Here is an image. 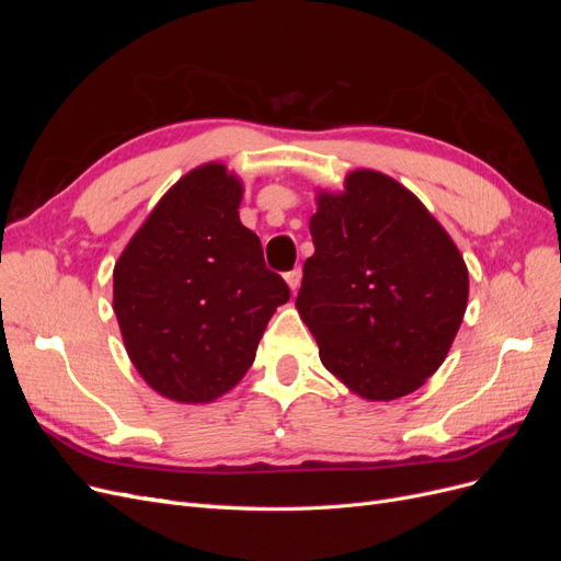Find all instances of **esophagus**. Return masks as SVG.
<instances>
[{
  "mask_svg": "<svg viewBox=\"0 0 561 561\" xmlns=\"http://www.w3.org/2000/svg\"><path fill=\"white\" fill-rule=\"evenodd\" d=\"M285 283L290 285V290H293V293H297V290H299V285H301V268L287 271V274H285Z\"/></svg>",
  "mask_w": 561,
  "mask_h": 561,
  "instance_id": "34e87169",
  "label": "esophagus"
}]
</instances>
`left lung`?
I'll list each match as a JSON object with an SVG mask.
<instances>
[{
    "label": "left lung",
    "instance_id": "8db88e82",
    "mask_svg": "<svg viewBox=\"0 0 561 561\" xmlns=\"http://www.w3.org/2000/svg\"><path fill=\"white\" fill-rule=\"evenodd\" d=\"M316 252L295 307L320 363L351 393L388 402L445 363L468 307V266L445 227L398 180L351 171L316 192Z\"/></svg>",
    "mask_w": 561,
    "mask_h": 561
}]
</instances>
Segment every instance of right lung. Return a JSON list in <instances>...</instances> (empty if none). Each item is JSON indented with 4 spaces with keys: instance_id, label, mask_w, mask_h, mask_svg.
I'll use <instances>...</instances> for the list:
<instances>
[{
    "instance_id": "right-lung-1",
    "label": "right lung",
    "mask_w": 561,
    "mask_h": 561,
    "mask_svg": "<svg viewBox=\"0 0 561 561\" xmlns=\"http://www.w3.org/2000/svg\"><path fill=\"white\" fill-rule=\"evenodd\" d=\"M243 182L210 161L182 175L114 264V313L128 358L159 396L208 404L250 369L290 299L241 225Z\"/></svg>"
}]
</instances>
